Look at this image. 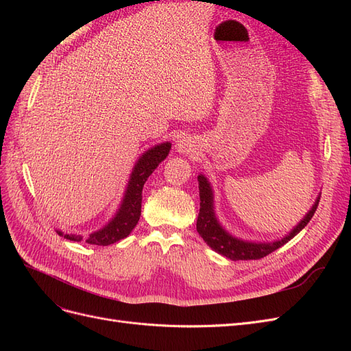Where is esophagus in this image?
<instances>
[{"label":"esophagus","mask_w":351,"mask_h":351,"mask_svg":"<svg viewBox=\"0 0 351 351\" xmlns=\"http://www.w3.org/2000/svg\"><path fill=\"white\" fill-rule=\"evenodd\" d=\"M195 147V142L192 137H183V139H180L177 143V151L180 154H190L193 151Z\"/></svg>","instance_id":"1"}]
</instances>
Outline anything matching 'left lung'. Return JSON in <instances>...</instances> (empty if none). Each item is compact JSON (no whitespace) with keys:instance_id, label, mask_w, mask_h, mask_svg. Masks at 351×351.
Masks as SVG:
<instances>
[{"instance_id":"1","label":"left lung","mask_w":351,"mask_h":351,"mask_svg":"<svg viewBox=\"0 0 351 351\" xmlns=\"http://www.w3.org/2000/svg\"><path fill=\"white\" fill-rule=\"evenodd\" d=\"M197 182H199L200 209H199V217L196 222V230L200 234V237L205 240V243L212 250H215L217 253L222 254V256H226L231 261L261 259L263 256H267V254L272 253L274 250L284 246L285 243H289L294 236L299 234V232L307 226V222L312 219L321 199V196H317L313 206L304 215V218L282 239L271 241V243L246 241V240L231 236L226 228H222L215 215L214 192H212L210 183L208 182V178L204 174L197 176Z\"/></svg>"}]
</instances>
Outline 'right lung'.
<instances>
[{
  "instance_id": "add662e5",
  "label": "right lung",
  "mask_w": 351,
  "mask_h": 351,
  "mask_svg": "<svg viewBox=\"0 0 351 351\" xmlns=\"http://www.w3.org/2000/svg\"><path fill=\"white\" fill-rule=\"evenodd\" d=\"M169 149H171V143L169 142L159 143L151 147L149 151H146L137 159L117 214L111 218L107 226H104L101 230L93 231L92 234H89V237H86V243L95 244V246H110V244L120 241L121 239H125L130 234L141 218L143 184L146 183L147 177L155 171V168L168 156ZM57 232L58 236H62L70 241L83 240V236L64 234L60 230H57Z\"/></svg>"
}]
</instances>
